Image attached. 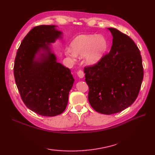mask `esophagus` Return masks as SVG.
I'll return each instance as SVG.
<instances>
[{
    "label": "esophagus",
    "instance_id": "1",
    "mask_svg": "<svg viewBox=\"0 0 155 155\" xmlns=\"http://www.w3.org/2000/svg\"><path fill=\"white\" fill-rule=\"evenodd\" d=\"M77 75H78V77H79L80 78H83L84 77V72L82 71H78V72H77Z\"/></svg>",
    "mask_w": 155,
    "mask_h": 155
}]
</instances>
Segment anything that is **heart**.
<instances>
[{
	"label": "heart",
	"instance_id": "heart-1",
	"mask_svg": "<svg viewBox=\"0 0 155 155\" xmlns=\"http://www.w3.org/2000/svg\"><path fill=\"white\" fill-rule=\"evenodd\" d=\"M107 48V42L102 36L81 35L72 41L71 49H66L65 54L73 62L77 57L84 56L85 63L93 67L101 61Z\"/></svg>",
	"mask_w": 155,
	"mask_h": 155
}]
</instances>
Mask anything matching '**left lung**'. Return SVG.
<instances>
[{
	"label": "left lung",
	"instance_id": "left-lung-1",
	"mask_svg": "<svg viewBox=\"0 0 155 155\" xmlns=\"http://www.w3.org/2000/svg\"><path fill=\"white\" fill-rule=\"evenodd\" d=\"M108 29L113 38L109 53L97 65L84 69L89 103L104 114L119 113L130 107L143 79L142 57L136 44L117 29Z\"/></svg>",
	"mask_w": 155,
	"mask_h": 155
}]
</instances>
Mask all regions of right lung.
Segmentation results:
<instances>
[{
	"instance_id": "add662e5",
	"label": "right lung",
	"mask_w": 155,
	"mask_h": 155,
	"mask_svg": "<svg viewBox=\"0 0 155 155\" xmlns=\"http://www.w3.org/2000/svg\"><path fill=\"white\" fill-rule=\"evenodd\" d=\"M55 25L35 27L23 39L14 65L15 82L25 104L44 117L64 112L74 79L69 68L57 62L52 45L62 39Z\"/></svg>"
}]
</instances>
